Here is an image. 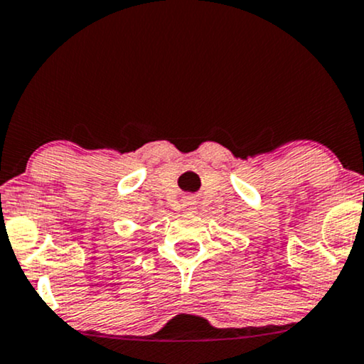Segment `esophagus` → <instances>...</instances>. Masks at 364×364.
Here are the masks:
<instances>
[{"mask_svg":"<svg viewBox=\"0 0 364 364\" xmlns=\"http://www.w3.org/2000/svg\"><path fill=\"white\" fill-rule=\"evenodd\" d=\"M190 205H191V203H188V205H185V207H188V210H193V208H191V207H190Z\"/></svg>","mask_w":364,"mask_h":364,"instance_id":"obj_1","label":"esophagus"}]
</instances>
